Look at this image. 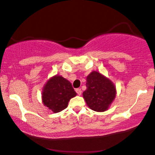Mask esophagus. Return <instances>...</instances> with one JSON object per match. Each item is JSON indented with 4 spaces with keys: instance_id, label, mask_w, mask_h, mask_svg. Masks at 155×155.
<instances>
[{
    "instance_id": "obj_1",
    "label": "esophagus",
    "mask_w": 155,
    "mask_h": 155,
    "mask_svg": "<svg viewBox=\"0 0 155 155\" xmlns=\"http://www.w3.org/2000/svg\"><path fill=\"white\" fill-rule=\"evenodd\" d=\"M76 93L79 94V95H81V94H82V91H81V88H76Z\"/></svg>"
}]
</instances>
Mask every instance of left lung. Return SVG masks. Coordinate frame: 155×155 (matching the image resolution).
<instances>
[{
  "label": "left lung",
  "instance_id": "left-lung-1",
  "mask_svg": "<svg viewBox=\"0 0 155 155\" xmlns=\"http://www.w3.org/2000/svg\"><path fill=\"white\" fill-rule=\"evenodd\" d=\"M86 87L82 94L87 105L97 112L107 110L116 96L113 82L98 72L93 71L87 76Z\"/></svg>",
  "mask_w": 155,
  "mask_h": 155
}]
</instances>
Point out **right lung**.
Here are the masks:
<instances>
[{
	"label": "right lung",
	"instance_id": "1",
	"mask_svg": "<svg viewBox=\"0 0 155 155\" xmlns=\"http://www.w3.org/2000/svg\"><path fill=\"white\" fill-rule=\"evenodd\" d=\"M76 95L71 83L61 76L49 79L42 91V101L54 113L61 112L67 107L68 102Z\"/></svg>",
	"mask_w": 155,
	"mask_h": 155
}]
</instances>
